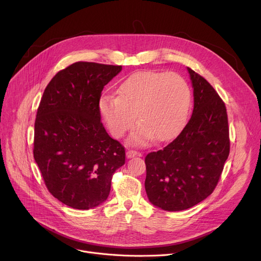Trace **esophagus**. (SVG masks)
<instances>
[{
	"mask_svg": "<svg viewBox=\"0 0 261 261\" xmlns=\"http://www.w3.org/2000/svg\"><path fill=\"white\" fill-rule=\"evenodd\" d=\"M138 155H141V153L139 151H135V150H128V151H127V158L128 159L138 156Z\"/></svg>",
	"mask_w": 261,
	"mask_h": 261,
	"instance_id": "1",
	"label": "esophagus"
}]
</instances>
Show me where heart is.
I'll return each instance as SVG.
<instances>
[{
  "label": "heart",
  "mask_w": 261,
  "mask_h": 261,
  "mask_svg": "<svg viewBox=\"0 0 261 261\" xmlns=\"http://www.w3.org/2000/svg\"><path fill=\"white\" fill-rule=\"evenodd\" d=\"M189 105L190 91L180 75L144 71L123 80L116 97L102 96L98 110L109 131L117 139L136 119L139 123L129 136V143L146 145L153 139L166 142L174 138L184 126Z\"/></svg>",
  "instance_id": "1"
}]
</instances>
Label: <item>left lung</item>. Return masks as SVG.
<instances>
[{
    "instance_id": "obj_1",
    "label": "left lung",
    "mask_w": 261,
    "mask_h": 261,
    "mask_svg": "<svg viewBox=\"0 0 261 261\" xmlns=\"http://www.w3.org/2000/svg\"><path fill=\"white\" fill-rule=\"evenodd\" d=\"M187 70L194 88L193 115L176 139L145 158L148 199L168 212L184 211L206 199L229 154L225 103L206 79Z\"/></svg>"
}]
</instances>
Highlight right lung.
I'll return each mask as SVG.
<instances>
[{
	"instance_id": "obj_1",
	"label": "right lung",
	"mask_w": 261,
	"mask_h": 261,
	"mask_svg": "<svg viewBox=\"0 0 261 261\" xmlns=\"http://www.w3.org/2000/svg\"><path fill=\"white\" fill-rule=\"evenodd\" d=\"M121 65L79 61L53 77L35 120L34 158L49 193L67 206L89 210L105 202L125 148L110 138L98 102Z\"/></svg>"
}]
</instances>
